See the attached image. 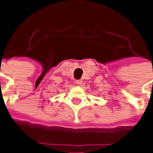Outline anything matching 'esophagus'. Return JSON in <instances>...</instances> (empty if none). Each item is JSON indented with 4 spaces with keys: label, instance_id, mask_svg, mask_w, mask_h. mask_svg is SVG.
<instances>
[{
    "label": "esophagus",
    "instance_id": "34e87169",
    "mask_svg": "<svg viewBox=\"0 0 153 153\" xmlns=\"http://www.w3.org/2000/svg\"><path fill=\"white\" fill-rule=\"evenodd\" d=\"M75 83H76V84H78V85H81V84L83 83V81L81 79H78L75 81Z\"/></svg>",
    "mask_w": 153,
    "mask_h": 153
}]
</instances>
